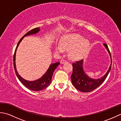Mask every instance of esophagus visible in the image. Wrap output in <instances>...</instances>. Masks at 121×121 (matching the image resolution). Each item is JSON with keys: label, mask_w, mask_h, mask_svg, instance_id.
<instances>
[{"label": "esophagus", "mask_w": 121, "mask_h": 121, "mask_svg": "<svg viewBox=\"0 0 121 121\" xmlns=\"http://www.w3.org/2000/svg\"><path fill=\"white\" fill-rule=\"evenodd\" d=\"M66 62H67V61H66V60H65V59H62V60H61V61H60V62H61V64H64Z\"/></svg>", "instance_id": "1"}]
</instances>
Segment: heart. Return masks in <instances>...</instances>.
I'll return each instance as SVG.
<instances>
[{"label":"heart","instance_id":"1","mask_svg":"<svg viewBox=\"0 0 121 121\" xmlns=\"http://www.w3.org/2000/svg\"><path fill=\"white\" fill-rule=\"evenodd\" d=\"M89 41L84 38L78 34H69L62 38L60 44L56 45V50L62 52L64 49L69 50V55L74 59H79L84 57L89 49Z\"/></svg>","mask_w":121,"mask_h":121}]
</instances>
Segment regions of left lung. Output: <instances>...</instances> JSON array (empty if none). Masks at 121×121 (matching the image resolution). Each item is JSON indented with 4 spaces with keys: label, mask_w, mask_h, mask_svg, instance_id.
<instances>
[{
    "label": "left lung",
    "mask_w": 121,
    "mask_h": 121,
    "mask_svg": "<svg viewBox=\"0 0 121 121\" xmlns=\"http://www.w3.org/2000/svg\"><path fill=\"white\" fill-rule=\"evenodd\" d=\"M104 45L108 51L111 59V53L108 45L106 43H104ZM83 60H81L72 63L73 72L71 76V78L72 84L77 89L81 92H88L97 88L105 81L111 70L112 64L110 65L107 73L103 77L99 79H94L89 78L85 73L83 68Z\"/></svg>",
    "instance_id": "left-lung-1"
}]
</instances>
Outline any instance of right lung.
Wrapping results in <instances>:
<instances>
[{"label":"right lung","instance_id":"obj_1","mask_svg":"<svg viewBox=\"0 0 121 121\" xmlns=\"http://www.w3.org/2000/svg\"><path fill=\"white\" fill-rule=\"evenodd\" d=\"M39 30L40 29L39 27H36L35 28V29H32V30H30L29 32H28L27 33H26V34H25L20 39L19 42H18L16 48H15V49L14 53L13 55L14 69L15 70V74H16L18 79H19L20 81L21 82V83L26 87V88H27L29 89L32 90V91H42V90L44 89L45 88H46V87H47L49 85L51 82V78H52V76L53 75V73L54 72V71H55V69L57 68V66L59 65L60 63L56 62L55 63L51 64V65L49 66V68H48L47 72L45 73V74L39 79H37V80L34 81H28L22 78L19 74H18L17 72V71L16 67H15V53H16V51L17 48V47L20 44V42H21L22 40L23 39L24 36H28L30 35L36 34V33H37V32H39Z\"/></svg>","mask_w":121,"mask_h":121}]
</instances>
